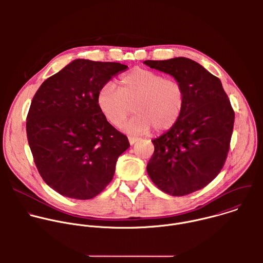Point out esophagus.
Returning a JSON list of instances; mask_svg holds the SVG:
<instances>
[{"instance_id":"obj_1","label":"esophagus","mask_w":263,"mask_h":263,"mask_svg":"<svg viewBox=\"0 0 263 263\" xmlns=\"http://www.w3.org/2000/svg\"><path fill=\"white\" fill-rule=\"evenodd\" d=\"M128 139H129V142H130V144H134L139 138H137V137H133V136H129L128 137Z\"/></svg>"}]
</instances>
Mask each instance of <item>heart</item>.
<instances>
[{
    "mask_svg": "<svg viewBox=\"0 0 263 263\" xmlns=\"http://www.w3.org/2000/svg\"><path fill=\"white\" fill-rule=\"evenodd\" d=\"M120 89L104 84L97 96V104L104 118L115 127H121L134 105L135 116L124 126L129 134H144L154 127L157 132L173 128L180 120L186 103L181 81L164 74L136 67L123 74Z\"/></svg>",
    "mask_w": 263,
    "mask_h": 263,
    "instance_id": "obj_1",
    "label": "heart"
}]
</instances>
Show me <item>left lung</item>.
<instances>
[{
  "label": "left lung",
  "instance_id": "obj_1",
  "mask_svg": "<svg viewBox=\"0 0 263 263\" xmlns=\"http://www.w3.org/2000/svg\"><path fill=\"white\" fill-rule=\"evenodd\" d=\"M144 63L181 81L186 93L178 123L152 140L155 149L146 172L163 193L190 195L208 185L226 162L234 110L220 80L198 62L178 57Z\"/></svg>",
  "mask_w": 263,
  "mask_h": 263
}]
</instances>
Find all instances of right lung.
Wrapping results in <instances>:
<instances>
[{
    "mask_svg": "<svg viewBox=\"0 0 263 263\" xmlns=\"http://www.w3.org/2000/svg\"><path fill=\"white\" fill-rule=\"evenodd\" d=\"M128 66L77 59L48 78L27 116V138L35 165L58 194L89 200L111 182L128 137L102 115L97 96Z\"/></svg>",
    "mask_w": 263,
    "mask_h": 263,
    "instance_id": "obj_1",
    "label": "right lung"
}]
</instances>
